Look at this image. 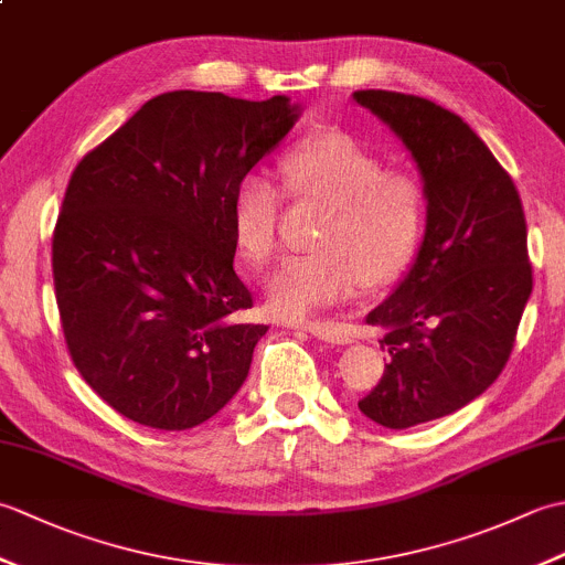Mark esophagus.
Returning a JSON list of instances; mask_svg holds the SVG:
<instances>
[{
    "label": "esophagus",
    "instance_id": "34e87169",
    "mask_svg": "<svg viewBox=\"0 0 565 565\" xmlns=\"http://www.w3.org/2000/svg\"><path fill=\"white\" fill-rule=\"evenodd\" d=\"M303 330H308L313 338L326 340L330 344H350L354 342V334L350 332V328L338 326V322H320V320H310L301 326Z\"/></svg>",
    "mask_w": 565,
    "mask_h": 565
}]
</instances>
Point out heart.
Masks as SVG:
<instances>
[{
  "label": "heart",
  "instance_id": "b5f03b06",
  "mask_svg": "<svg viewBox=\"0 0 565 565\" xmlns=\"http://www.w3.org/2000/svg\"><path fill=\"white\" fill-rule=\"evenodd\" d=\"M286 189L328 203L316 247L284 257L264 281L269 308L301 320L352 298L362 281L386 286L411 267L423 243L427 196L407 174L386 164L342 130L298 142L281 158ZM281 189L267 174L247 172L233 189L231 227L247 262L264 264L276 247Z\"/></svg>",
  "mask_w": 565,
  "mask_h": 565
}]
</instances>
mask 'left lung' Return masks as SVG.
<instances>
[{
	"mask_svg": "<svg viewBox=\"0 0 565 565\" xmlns=\"http://www.w3.org/2000/svg\"><path fill=\"white\" fill-rule=\"evenodd\" d=\"M352 97L403 140L427 196L411 271L366 316L386 332L388 364L359 401L374 423L407 429L461 411L505 369L532 294L526 223L510 174L461 116L401 92Z\"/></svg>",
	"mask_w": 565,
	"mask_h": 565,
	"instance_id": "obj_1",
	"label": "left lung"
}]
</instances>
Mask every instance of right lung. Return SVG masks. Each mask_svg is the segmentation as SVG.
Instances as JSON below:
<instances>
[{"label":"right lung","mask_w":565,"mask_h":565,"mask_svg":"<svg viewBox=\"0 0 565 565\" xmlns=\"http://www.w3.org/2000/svg\"><path fill=\"white\" fill-rule=\"evenodd\" d=\"M298 116L284 94L167 92L75 167L53 233L55 298L72 362L116 413L182 431L245 383L269 328L243 320L231 199Z\"/></svg>","instance_id":"add662e5"}]
</instances>
